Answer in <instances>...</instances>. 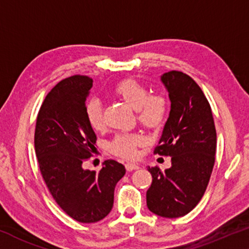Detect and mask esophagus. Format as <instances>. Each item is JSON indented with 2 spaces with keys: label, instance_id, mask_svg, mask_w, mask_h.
<instances>
[{
  "label": "esophagus",
  "instance_id": "esophagus-1",
  "mask_svg": "<svg viewBox=\"0 0 249 249\" xmlns=\"http://www.w3.org/2000/svg\"><path fill=\"white\" fill-rule=\"evenodd\" d=\"M125 168L127 171H132V170H135V169H139V166L135 163H132V162H127L125 164Z\"/></svg>",
  "mask_w": 249,
  "mask_h": 249
}]
</instances>
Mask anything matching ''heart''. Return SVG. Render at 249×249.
Masks as SVG:
<instances>
[{"label": "heart", "mask_w": 249, "mask_h": 249, "mask_svg": "<svg viewBox=\"0 0 249 249\" xmlns=\"http://www.w3.org/2000/svg\"><path fill=\"white\" fill-rule=\"evenodd\" d=\"M115 96L123 99L136 110L140 124L149 129H156L162 125L168 111V100L162 93H149L143 83L135 79L122 80L113 88ZM86 116L90 127L99 132L104 128L103 107L98 100H91L86 107ZM144 138L139 133L117 134L110 142L109 148L115 155L125 159L138 156V148L144 143Z\"/></svg>", "instance_id": "1"}]
</instances>
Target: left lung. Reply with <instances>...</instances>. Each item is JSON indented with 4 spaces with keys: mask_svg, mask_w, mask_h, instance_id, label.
Here are the masks:
<instances>
[{
    "mask_svg": "<svg viewBox=\"0 0 249 249\" xmlns=\"http://www.w3.org/2000/svg\"><path fill=\"white\" fill-rule=\"evenodd\" d=\"M169 93V117L153 153L170 156L171 167L148 168L150 211L163 218L190 213L204 195L215 161L216 132L211 106L190 75L170 71L161 75Z\"/></svg>",
    "mask_w": 249,
    "mask_h": 249,
    "instance_id": "1",
    "label": "left lung"
}]
</instances>
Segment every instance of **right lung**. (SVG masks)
<instances>
[{
  "label": "right lung",
  "instance_id": "1",
  "mask_svg": "<svg viewBox=\"0 0 249 249\" xmlns=\"http://www.w3.org/2000/svg\"><path fill=\"white\" fill-rule=\"evenodd\" d=\"M92 87L87 75L59 81L41 104L35 128V151L45 184L66 214L82 223L103 220L111 211L114 191L125 167L108 159L96 173L83 169L97 136L86 116Z\"/></svg>",
  "mask_w": 249,
  "mask_h": 249
}]
</instances>
